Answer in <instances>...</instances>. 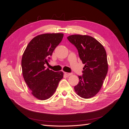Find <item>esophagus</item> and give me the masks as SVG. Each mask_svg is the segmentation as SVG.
Here are the masks:
<instances>
[{
	"instance_id": "1",
	"label": "esophagus",
	"mask_w": 129,
	"mask_h": 129,
	"mask_svg": "<svg viewBox=\"0 0 129 129\" xmlns=\"http://www.w3.org/2000/svg\"><path fill=\"white\" fill-rule=\"evenodd\" d=\"M64 74H65L66 76H70V75H72V73H64Z\"/></svg>"
}]
</instances>
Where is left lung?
Returning <instances> with one entry per match:
<instances>
[{
    "instance_id": "obj_1",
    "label": "left lung",
    "mask_w": 129,
    "mask_h": 129,
    "mask_svg": "<svg viewBox=\"0 0 129 129\" xmlns=\"http://www.w3.org/2000/svg\"><path fill=\"white\" fill-rule=\"evenodd\" d=\"M69 41L76 47L83 64L82 75L78 76L79 82L74 87L78 95L90 99L99 92L108 73L106 51L100 43L90 36L72 35Z\"/></svg>"
}]
</instances>
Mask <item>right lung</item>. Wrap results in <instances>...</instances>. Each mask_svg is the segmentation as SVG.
I'll return each mask as SVG.
<instances>
[{"label": "right lung", "instance_id": "add662e5", "mask_svg": "<svg viewBox=\"0 0 129 129\" xmlns=\"http://www.w3.org/2000/svg\"><path fill=\"white\" fill-rule=\"evenodd\" d=\"M63 34L47 33L34 38L27 45L21 60L22 75L32 95L46 100L55 92L63 78L62 72L46 68L54 50L62 40Z\"/></svg>", "mask_w": 129, "mask_h": 129}]
</instances>
